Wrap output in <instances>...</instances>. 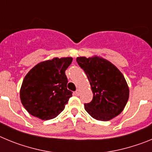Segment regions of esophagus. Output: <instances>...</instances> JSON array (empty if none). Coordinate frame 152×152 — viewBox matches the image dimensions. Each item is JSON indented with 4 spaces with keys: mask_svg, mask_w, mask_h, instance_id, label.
<instances>
[{
    "mask_svg": "<svg viewBox=\"0 0 152 152\" xmlns=\"http://www.w3.org/2000/svg\"><path fill=\"white\" fill-rule=\"evenodd\" d=\"M75 95H77V96H78V95H79V94H80V91H79V90L77 89V91H75Z\"/></svg>",
    "mask_w": 152,
    "mask_h": 152,
    "instance_id": "34e87169",
    "label": "esophagus"
}]
</instances>
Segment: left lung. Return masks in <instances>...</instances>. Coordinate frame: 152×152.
Returning <instances> with one entry per match:
<instances>
[{
  "label": "left lung",
  "instance_id": "1",
  "mask_svg": "<svg viewBox=\"0 0 152 152\" xmlns=\"http://www.w3.org/2000/svg\"><path fill=\"white\" fill-rule=\"evenodd\" d=\"M94 94L84 109L94 119L108 121L121 113L129 100V90L123 74L114 64L102 58L77 57Z\"/></svg>",
  "mask_w": 152,
  "mask_h": 152
}]
</instances>
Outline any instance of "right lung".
Listing matches in <instances>:
<instances>
[{
	"label": "right lung",
	"instance_id": "add662e5",
	"mask_svg": "<svg viewBox=\"0 0 152 152\" xmlns=\"http://www.w3.org/2000/svg\"><path fill=\"white\" fill-rule=\"evenodd\" d=\"M72 58H54L33 67L23 80L21 103L32 116L42 120L56 118L64 109L72 92L67 88L65 70Z\"/></svg>",
	"mask_w": 152,
	"mask_h": 152
}]
</instances>
